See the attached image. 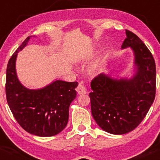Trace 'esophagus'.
<instances>
[{
  "label": "esophagus",
  "mask_w": 160,
  "mask_h": 160,
  "mask_svg": "<svg viewBox=\"0 0 160 160\" xmlns=\"http://www.w3.org/2000/svg\"><path fill=\"white\" fill-rule=\"evenodd\" d=\"M76 91H77V92L78 93V95L85 94V93H86V89L85 86H84L83 85H82V84H79L78 87H77Z\"/></svg>",
  "instance_id": "1"
}]
</instances>
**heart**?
<instances>
[{"label":"heart","instance_id":"heart-1","mask_svg":"<svg viewBox=\"0 0 160 160\" xmlns=\"http://www.w3.org/2000/svg\"><path fill=\"white\" fill-rule=\"evenodd\" d=\"M99 70H100V65L98 63L94 64L91 68V71L92 74H97L99 71Z\"/></svg>","mask_w":160,"mask_h":160}]
</instances>
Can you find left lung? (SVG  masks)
<instances>
[{
	"instance_id": "1",
	"label": "left lung",
	"mask_w": 160,
	"mask_h": 160,
	"mask_svg": "<svg viewBox=\"0 0 160 160\" xmlns=\"http://www.w3.org/2000/svg\"><path fill=\"white\" fill-rule=\"evenodd\" d=\"M121 49L129 47L134 54V74L130 78L101 74L91 82V111L104 131L123 135L141 123L153 103L156 65L143 41L130 31Z\"/></svg>"
}]
</instances>
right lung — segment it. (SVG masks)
Instances as JSON below:
<instances>
[{
	"label": "right lung",
	"instance_id": "1",
	"mask_svg": "<svg viewBox=\"0 0 160 160\" xmlns=\"http://www.w3.org/2000/svg\"><path fill=\"white\" fill-rule=\"evenodd\" d=\"M34 37V36H33ZM32 36L24 40L9 60L7 68L6 97L11 112L22 128L40 137L61 132L67 126L69 107L77 96L78 82L56 80L44 87L28 89L16 74L18 52L22 50Z\"/></svg>",
	"mask_w": 160,
	"mask_h": 160
}]
</instances>
